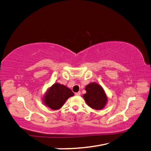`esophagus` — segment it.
Segmentation results:
<instances>
[{
	"instance_id": "1",
	"label": "esophagus",
	"mask_w": 151,
	"mask_h": 151,
	"mask_svg": "<svg viewBox=\"0 0 151 151\" xmlns=\"http://www.w3.org/2000/svg\"><path fill=\"white\" fill-rule=\"evenodd\" d=\"M75 94H76V96H80V95H81V92H80V91H79V92L76 93Z\"/></svg>"
}]
</instances>
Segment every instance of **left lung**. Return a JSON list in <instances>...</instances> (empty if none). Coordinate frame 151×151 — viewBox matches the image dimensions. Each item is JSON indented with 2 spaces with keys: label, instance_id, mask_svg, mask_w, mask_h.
Returning a JSON list of instances; mask_svg holds the SVG:
<instances>
[{
  "label": "left lung",
  "instance_id": "left-lung-1",
  "mask_svg": "<svg viewBox=\"0 0 151 151\" xmlns=\"http://www.w3.org/2000/svg\"><path fill=\"white\" fill-rule=\"evenodd\" d=\"M86 93L83 98L89 106L96 110L103 109L108 101V98L102 87L96 83L87 85Z\"/></svg>",
  "mask_w": 151,
  "mask_h": 151
}]
</instances>
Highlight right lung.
<instances>
[{"instance_id": "obj_1", "label": "right lung", "mask_w": 151, "mask_h": 151, "mask_svg": "<svg viewBox=\"0 0 151 151\" xmlns=\"http://www.w3.org/2000/svg\"><path fill=\"white\" fill-rule=\"evenodd\" d=\"M71 89L64 85L55 83L48 89L43 98V103L52 109H60L67 99L74 96Z\"/></svg>"}]
</instances>
